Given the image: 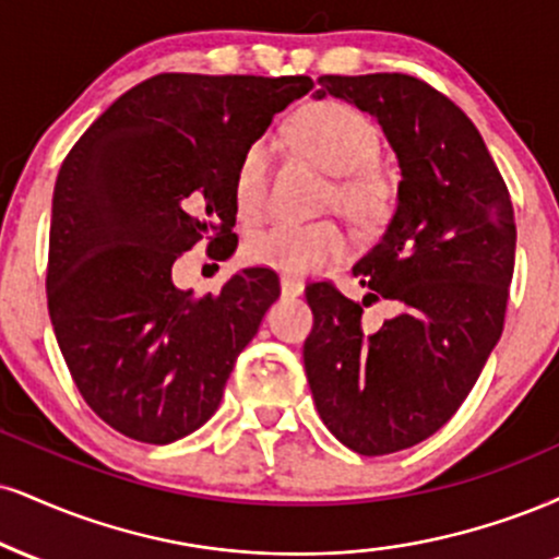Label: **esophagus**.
Instances as JSON below:
<instances>
[{"label":"esophagus","mask_w":559,"mask_h":559,"mask_svg":"<svg viewBox=\"0 0 559 559\" xmlns=\"http://www.w3.org/2000/svg\"><path fill=\"white\" fill-rule=\"evenodd\" d=\"M301 292H305V284H301L299 278H294V275H281V294H284V297H301Z\"/></svg>","instance_id":"34e87169"}]
</instances>
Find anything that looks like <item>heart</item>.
I'll return each mask as SVG.
<instances>
[{"instance_id":"heart-1","label":"heart","mask_w":559,"mask_h":559,"mask_svg":"<svg viewBox=\"0 0 559 559\" xmlns=\"http://www.w3.org/2000/svg\"><path fill=\"white\" fill-rule=\"evenodd\" d=\"M286 138L299 153L333 174L328 203L346 213L354 224L374 226L390 213L393 185L382 166L380 134L369 119L344 100H318L301 109L288 124ZM271 145L254 140L241 153L234 174V200L241 218L254 221L265 213L267 177H271ZM348 239L333 221L309 224H275L252 234L245 245L247 260L288 275H312L344 260Z\"/></svg>"}]
</instances>
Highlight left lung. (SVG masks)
I'll use <instances>...</instances> for the list:
<instances>
[{
    "label": "left lung",
    "mask_w": 559,
    "mask_h": 559,
    "mask_svg": "<svg viewBox=\"0 0 559 559\" xmlns=\"http://www.w3.org/2000/svg\"><path fill=\"white\" fill-rule=\"evenodd\" d=\"M328 93L378 119L401 166L385 237L354 265L365 301L331 281L307 286L314 325L305 369L325 427L359 455L432 437L461 408L502 335L515 267V215L479 130L425 80L322 75ZM400 307L374 334L364 307Z\"/></svg>",
    "instance_id": "left-lung-1"
}]
</instances>
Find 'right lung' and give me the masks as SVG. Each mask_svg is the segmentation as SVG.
<instances>
[{"label": "right lung", "instance_id": "1", "mask_svg": "<svg viewBox=\"0 0 559 559\" xmlns=\"http://www.w3.org/2000/svg\"><path fill=\"white\" fill-rule=\"evenodd\" d=\"M309 91L305 75L164 72L114 100L67 153L51 203L49 318L80 395L130 440L166 445L203 427L281 297L271 267L192 297L171 265L203 239L231 245L241 153Z\"/></svg>", "mask_w": 559, "mask_h": 559}]
</instances>
